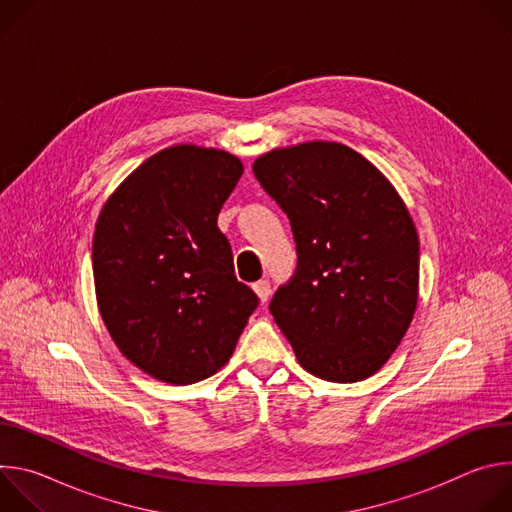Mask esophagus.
Here are the masks:
<instances>
[{"instance_id": "34e87169", "label": "esophagus", "mask_w": 512, "mask_h": 512, "mask_svg": "<svg viewBox=\"0 0 512 512\" xmlns=\"http://www.w3.org/2000/svg\"><path fill=\"white\" fill-rule=\"evenodd\" d=\"M253 289H255L257 298H259L263 304L269 300V296H271V283H269V279H261V281L253 283Z\"/></svg>"}]
</instances>
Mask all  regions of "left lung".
<instances>
[{"label":"left lung","mask_w":512,"mask_h":512,"mask_svg":"<svg viewBox=\"0 0 512 512\" xmlns=\"http://www.w3.org/2000/svg\"><path fill=\"white\" fill-rule=\"evenodd\" d=\"M287 214L298 265L269 312L302 367L334 383L375 375L417 306L419 239L389 180L354 150L308 141L253 164Z\"/></svg>","instance_id":"8db88e82"}]
</instances>
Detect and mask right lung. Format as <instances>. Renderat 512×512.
<instances>
[{
    "label": "right lung",
    "instance_id": "add662e5",
    "mask_svg": "<svg viewBox=\"0 0 512 512\" xmlns=\"http://www.w3.org/2000/svg\"><path fill=\"white\" fill-rule=\"evenodd\" d=\"M243 176L221 150L174 145L107 200L93 239L103 322L137 369L172 385L221 371L255 312L218 212Z\"/></svg>",
    "mask_w": 512,
    "mask_h": 512
}]
</instances>
